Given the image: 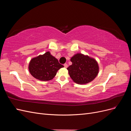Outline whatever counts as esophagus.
I'll use <instances>...</instances> for the list:
<instances>
[{
  "mask_svg": "<svg viewBox=\"0 0 131 131\" xmlns=\"http://www.w3.org/2000/svg\"><path fill=\"white\" fill-rule=\"evenodd\" d=\"M64 68H67V67H68V64H67V63H65V64H64Z\"/></svg>",
  "mask_w": 131,
  "mask_h": 131,
  "instance_id": "obj_1",
  "label": "esophagus"
}]
</instances>
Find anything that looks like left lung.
Here are the masks:
<instances>
[{
    "instance_id": "left-lung-1",
    "label": "left lung",
    "mask_w": 131,
    "mask_h": 131,
    "mask_svg": "<svg viewBox=\"0 0 131 131\" xmlns=\"http://www.w3.org/2000/svg\"><path fill=\"white\" fill-rule=\"evenodd\" d=\"M70 61L72 64L67 70L70 77L77 84H88L97 76L99 66L94 58L82 53H77L71 58Z\"/></svg>"
}]
</instances>
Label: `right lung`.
<instances>
[{"instance_id":"right-lung-1","label":"right lung","mask_w":131,"mask_h":131,"mask_svg":"<svg viewBox=\"0 0 131 131\" xmlns=\"http://www.w3.org/2000/svg\"><path fill=\"white\" fill-rule=\"evenodd\" d=\"M64 67L58 62L57 59L46 52L43 54L32 58L30 60L28 69L30 74L39 80H51L56 75L57 71Z\"/></svg>"}]
</instances>
